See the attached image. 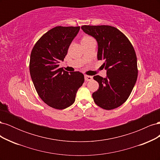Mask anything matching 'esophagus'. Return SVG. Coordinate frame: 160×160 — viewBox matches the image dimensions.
Returning <instances> with one entry per match:
<instances>
[{
    "label": "esophagus",
    "mask_w": 160,
    "mask_h": 160,
    "mask_svg": "<svg viewBox=\"0 0 160 160\" xmlns=\"http://www.w3.org/2000/svg\"><path fill=\"white\" fill-rule=\"evenodd\" d=\"M85 79L86 81H90L93 79V77L89 75H85Z\"/></svg>",
    "instance_id": "esophagus-1"
}]
</instances>
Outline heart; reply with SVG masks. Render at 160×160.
I'll return each mask as SVG.
<instances>
[{"mask_svg":"<svg viewBox=\"0 0 160 160\" xmlns=\"http://www.w3.org/2000/svg\"><path fill=\"white\" fill-rule=\"evenodd\" d=\"M91 39H93V38H92L90 36L85 35V36H83V37H82V38H81V43L87 42V41H90Z\"/></svg>","mask_w":160,"mask_h":160,"instance_id":"b5f03b06","label":"heart"}]
</instances>
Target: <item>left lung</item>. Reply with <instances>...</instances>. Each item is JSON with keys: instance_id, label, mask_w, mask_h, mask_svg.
<instances>
[{"instance_id": "8db88e82", "label": "left lung", "mask_w": 160, "mask_h": 160, "mask_svg": "<svg viewBox=\"0 0 160 160\" xmlns=\"http://www.w3.org/2000/svg\"><path fill=\"white\" fill-rule=\"evenodd\" d=\"M82 30L98 42V59L103 61L107 77H93L99 89L92 94L94 102L106 110L117 108L127 101L138 78L137 57L128 37L109 25H83Z\"/></svg>"}]
</instances>
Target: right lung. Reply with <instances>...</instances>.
<instances>
[{
	"instance_id": "1",
	"label": "right lung",
	"mask_w": 160,
	"mask_h": 160,
	"mask_svg": "<svg viewBox=\"0 0 160 160\" xmlns=\"http://www.w3.org/2000/svg\"><path fill=\"white\" fill-rule=\"evenodd\" d=\"M80 27L58 26L45 33L34 45L29 70L40 98L50 107L64 109L74 103L77 91L84 83L79 71L69 72L59 68Z\"/></svg>"
}]
</instances>
